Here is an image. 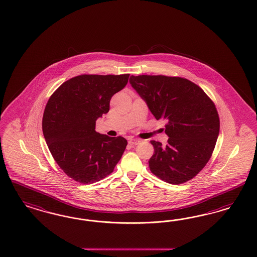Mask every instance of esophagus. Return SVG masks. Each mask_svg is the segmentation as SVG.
Here are the masks:
<instances>
[{"label":"esophagus","instance_id":"obj_1","mask_svg":"<svg viewBox=\"0 0 257 257\" xmlns=\"http://www.w3.org/2000/svg\"><path fill=\"white\" fill-rule=\"evenodd\" d=\"M130 145H138L139 143H140V140H138V139H134V138H132V139H130Z\"/></svg>","mask_w":257,"mask_h":257}]
</instances>
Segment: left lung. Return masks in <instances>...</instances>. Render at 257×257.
Wrapping results in <instances>:
<instances>
[{
  "label": "left lung",
  "instance_id": "1",
  "mask_svg": "<svg viewBox=\"0 0 257 257\" xmlns=\"http://www.w3.org/2000/svg\"><path fill=\"white\" fill-rule=\"evenodd\" d=\"M130 82L156 120L166 122V146L150 142V171L171 184L192 180L215 149L219 133L215 103L197 84L179 76L132 75Z\"/></svg>",
  "mask_w": 257,
  "mask_h": 257
}]
</instances>
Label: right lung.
<instances>
[{"label":"right lung","instance_id":"obj_1","mask_svg":"<svg viewBox=\"0 0 257 257\" xmlns=\"http://www.w3.org/2000/svg\"><path fill=\"white\" fill-rule=\"evenodd\" d=\"M124 75H80L62 83L50 96L42 117L48 149L63 172L84 184L112 173L127 141L95 132V121L128 81Z\"/></svg>","mask_w":257,"mask_h":257}]
</instances>
